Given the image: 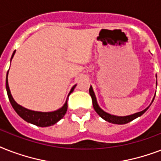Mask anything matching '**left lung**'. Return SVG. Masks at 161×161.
I'll return each mask as SVG.
<instances>
[{"label":"left lung","mask_w":161,"mask_h":161,"mask_svg":"<svg viewBox=\"0 0 161 161\" xmlns=\"http://www.w3.org/2000/svg\"><path fill=\"white\" fill-rule=\"evenodd\" d=\"M89 93H90L91 98H92V101H93V108L95 110L97 114H98L101 118H103V119L108 121V122L112 123V124H116V125H125V124H127V123L132 121L136 118L140 117L144 114V113L146 111V110L149 108V107L146 108L145 110L143 111H140V112H138L136 114H134L129 115V116H124V117H119V116H115V115H111L108 113L104 112L103 110H102L99 108V106L98 105L97 103V100H96V97L94 95V93L93 91V88L90 86L89 88ZM153 101H154V98H153ZM152 101V102H153Z\"/></svg>","instance_id":"1"}]
</instances>
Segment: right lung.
Returning a JSON list of instances; mask_svg holds the SVG:
<instances>
[{
  "label": "right lung",
  "instance_id": "obj_1",
  "mask_svg": "<svg viewBox=\"0 0 161 161\" xmlns=\"http://www.w3.org/2000/svg\"><path fill=\"white\" fill-rule=\"evenodd\" d=\"M15 52H14L12 56H11V58H13L14 54H15ZM7 75H8V72H7V74H6V92H7V95H8L10 103H11V106L13 107V108L16 112V114H17L21 119H23L25 121H26V122L28 123H31L32 125H36V126H39V127H47V126L53 125L54 124L58 122V121H59L62 118H63V116L65 115L66 112H67V110H68V99H67L65 104H64L63 107L61 108H59L58 110H57V111H54V112H36V111H32V110L26 109L25 108L21 107V106H20L19 104H17L13 99V98H12V96H11V92H10V88H9L8 86V80H7ZM75 86L71 89L69 94L73 92L74 88H75Z\"/></svg>",
  "mask_w": 161,
  "mask_h": 161
}]
</instances>
